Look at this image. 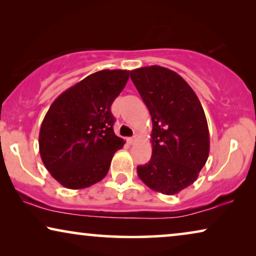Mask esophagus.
Listing matches in <instances>:
<instances>
[{
  "mask_svg": "<svg viewBox=\"0 0 256 256\" xmlns=\"http://www.w3.org/2000/svg\"><path fill=\"white\" fill-rule=\"evenodd\" d=\"M136 140H138V138H136V135H135V136H132V138H127V142L129 143V144H132V143H134Z\"/></svg>",
  "mask_w": 256,
  "mask_h": 256,
  "instance_id": "34e87169",
  "label": "esophagus"
}]
</instances>
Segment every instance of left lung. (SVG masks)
<instances>
[{"mask_svg":"<svg viewBox=\"0 0 256 256\" xmlns=\"http://www.w3.org/2000/svg\"><path fill=\"white\" fill-rule=\"evenodd\" d=\"M152 120V154L138 166L152 190L176 194L194 184L210 152L206 116L194 90L176 72L158 65L130 71Z\"/></svg>","mask_w":256,"mask_h":256,"instance_id":"8db88e82","label":"left lung"}]
</instances>
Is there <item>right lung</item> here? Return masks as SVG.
<instances>
[{"instance_id":"obj_1","label":"right lung","mask_w":256,"mask_h":256,"mask_svg":"<svg viewBox=\"0 0 256 256\" xmlns=\"http://www.w3.org/2000/svg\"><path fill=\"white\" fill-rule=\"evenodd\" d=\"M129 79L102 70L70 87L48 108L40 130L42 160L62 186L79 190L104 180L124 141L114 134L110 106Z\"/></svg>"}]
</instances>
